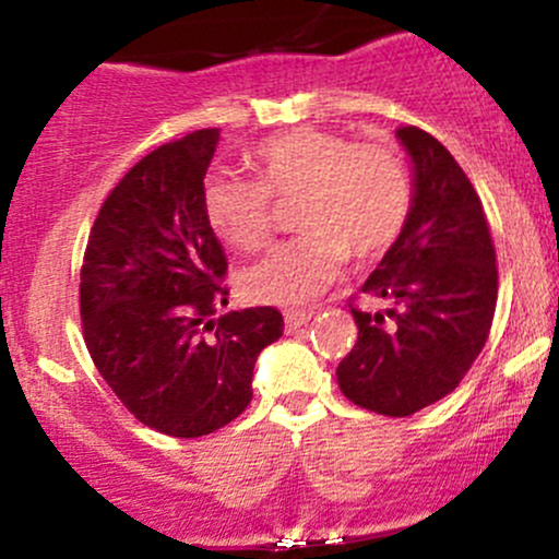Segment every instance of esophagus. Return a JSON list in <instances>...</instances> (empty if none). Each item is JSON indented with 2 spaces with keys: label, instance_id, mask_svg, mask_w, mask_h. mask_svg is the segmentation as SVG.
Segmentation results:
<instances>
[{
  "label": "esophagus",
  "instance_id": "obj_1",
  "mask_svg": "<svg viewBox=\"0 0 559 559\" xmlns=\"http://www.w3.org/2000/svg\"><path fill=\"white\" fill-rule=\"evenodd\" d=\"M312 318V310H288L286 312V331H297Z\"/></svg>",
  "mask_w": 559,
  "mask_h": 559
}]
</instances>
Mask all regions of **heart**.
I'll list each match as a JSON object with an SVG mask.
<instances>
[{
  "mask_svg": "<svg viewBox=\"0 0 559 559\" xmlns=\"http://www.w3.org/2000/svg\"><path fill=\"white\" fill-rule=\"evenodd\" d=\"M258 178L213 173L202 213L217 239L254 252L275 226V202H297L305 234L273 247L239 273L247 299L305 307L336 281L346 258L386 252L413 202L404 157L386 141H349L320 128H294L254 150Z\"/></svg>",
  "mask_w": 559,
  "mask_h": 559,
  "instance_id": "b5f03b06",
  "label": "heart"
}]
</instances>
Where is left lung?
I'll list each match as a JSON object with an SVG mask.
<instances>
[{"mask_svg": "<svg viewBox=\"0 0 559 559\" xmlns=\"http://www.w3.org/2000/svg\"><path fill=\"white\" fill-rule=\"evenodd\" d=\"M413 157L415 194L400 239L362 284L389 299L365 312L349 299L357 344L338 362V386L370 413L404 418L460 386L489 338L497 252L471 178L431 133L396 128Z\"/></svg>", "mask_w": 559, "mask_h": 559, "instance_id": "1", "label": "left lung"}]
</instances>
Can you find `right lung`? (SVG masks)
<instances>
[{"label": "right lung", "mask_w": 559, "mask_h": 559, "mask_svg": "<svg viewBox=\"0 0 559 559\" xmlns=\"http://www.w3.org/2000/svg\"><path fill=\"white\" fill-rule=\"evenodd\" d=\"M221 133L202 128L141 157L107 194L81 265L88 355L144 426L197 439L252 402L262 346L284 333L275 307L226 312V254L202 213Z\"/></svg>", "instance_id": "obj_1"}]
</instances>
